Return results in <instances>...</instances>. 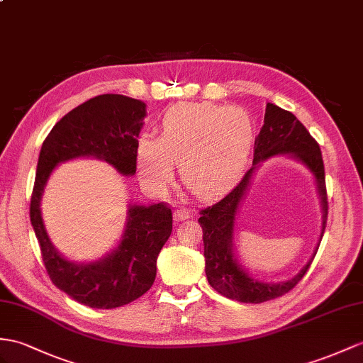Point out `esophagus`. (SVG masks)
<instances>
[{
    "mask_svg": "<svg viewBox=\"0 0 363 363\" xmlns=\"http://www.w3.org/2000/svg\"><path fill=\"white\" fill-rule=\"evenodd\" d=\"M189 217H191V211L184 206L175 209V212H174V218L177 220V222H183V220H186Z\"/></svg>",
    "mask_w": 363,
    "mask_h": 363,
    "instance_id": "1",
    "label": "esophagus"
}]
</instances>
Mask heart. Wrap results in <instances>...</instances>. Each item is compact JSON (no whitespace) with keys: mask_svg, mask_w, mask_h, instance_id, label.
<instances>
[{"mask_svg":"<svg viewBox=\"0 0 363 363\" xmlns=\"http://www.w3.org/2000/svg\"><path fill=\"white\" fill-rule=\"evenodd\" d=\"M252 143V121L237 108L199 103L172 109L158 138L145 134L137 145L140 179L160 191L179 163L182 183L200 197L214 196L242 169Z\"/></svg>","mask_w":363,"mask_h":363,"instance_id":"heart-1","label":"heart"}]
</instances>
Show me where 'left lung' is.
<instances>
[{
	"mask_svg": "<svg viewBox=\"0 0 363 363\" xmlns=\"http://www.w3.org/2000/svg\"><path fill=\"white\" fill-rule=\"evenodd\" d=\"M279 154H293V157L302 162L314 175L323 211L320 234V237H323L326 218H328V196H326L325 166L319 143L293 113L272 103L267 104L264 123L260 134L254 141V166L222 200L200 211L199 223L203 229L206 260L205 271L209 285L222 296L243 303L268 302V300L289 293L302 280L314 259L309 260L294 279L280 281V284H264V281L250 277L234 259L233 234L238 203L242 201L250 186L255 166Z\"/></svg>",
	"mask_w": 363,
	"mask_h": 363,
	"instance_id": "obj_1",
	"label": "left lung"
}]
</instances>
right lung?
Returning a JSON list of instances; mask_svg holds the SVG:
<instances>
[{
  "mask_svg": "<svg viewBox=\"0 0 363 363\" xmlns=\"http://www.w3.org/2000/svg\"><path fill=\"white\" fill-rule=\"evenodd\" d=\"M146 104L118 94L87 100L66 113L44 140L30 199V222L43 263L57 288L91 308H118L152 286L157 257L172 233V211L166 203L130 206L118 248L92 263L69 262L52 246L43 225L40 201L54 167L78 157L111 163L123 175L137 169L138 134Z\"/></svg>",
  "mask_w": 363,
  "mask_h": 363,
  "instance_id": "right-lung-1",
  "label": "right lung"
}]
</instances>
